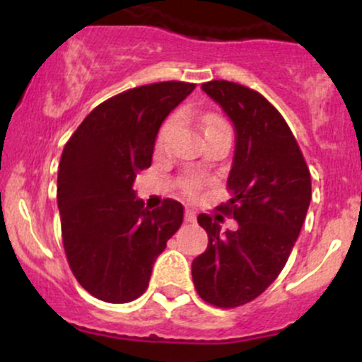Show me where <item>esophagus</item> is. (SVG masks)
<instances>
[{"label":"esophagus","instance_id":"obj_1","mask_svg":"<svg viewBox=\"0 0 362 362\" xmlns=\"http://www.w3.org/2000/svg\"><path fill=\"white\" fill-rule=\"evenodd\" d=\"M195 218H197V214H195L192 209H185V221L194 223V221H195Z\"/></svg>","mask_w":362,"mask_h":362}]
</instances>
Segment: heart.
<instances>
[{
	"label": "heart",
	"instance_id": "b5f03b06",
	"mask_svg": "<svg viewBox=\"0 0 362 362\" xmlns=\"http://www.w3.org/2000/svg\"><path fill=\"white\" fill-rule=\"evenodd\" d=\"M173 122H175V120H173V119H170L168 122L165 124L163 127H161V131H160V136H158V144H161V143H163L165 136H167L168 129L173 126ZM211 127H226V126H224V122H223L221 119H218V117H207V119H206V129H211ZM199 185H201V182H199V180H190L189 184H187V190H189V192L192 194V192H195V190L199 189Z\"/></svg>",
	"mask_w": 362,
	"mask_h": 362
}]
</instances>
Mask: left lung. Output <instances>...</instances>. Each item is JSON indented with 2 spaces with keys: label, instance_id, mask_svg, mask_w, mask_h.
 <instances>
[{
  "label": "left lung",
  "instance_id": "obj_1",
  "mask_svg": "<svg viewBox=\"0 0 362 362\" xmlns=\"http://www.w3.org/2000/svg\"><path fill=\"white\" fill-rule=\"evenodd\" d=\"M201 88L235 127L230 201L219 211L233 216L238 230L223 233L218 218L199 214L209 245L192 262V279L202 300L235 308L284 269L308 213L311 177L289 126L260 93L223 80Z\"/></svg>",
  "mask_w": 362,
  "mask_h": 362
}]
</instances>
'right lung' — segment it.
<instances>
[{"mask_svg": "<svg viewBox=\"0 0 362 362\" xmlns=\"http://www.w3.org/2000/svg\"><path fill=\"white\" fill-rule=\"evenodd\" d=\"M194 83L163 81L109 98L86 115L62 151L57 207L64 252L91 296L127 303L148 288L153 264L180 228L184 207L149 211L134 180L151 165L163 120Z\"/></svg>", "mask_w": 362, "mask_h": 362, "instance_id": "obj_1", "label": "right lung"}]
</instances>
